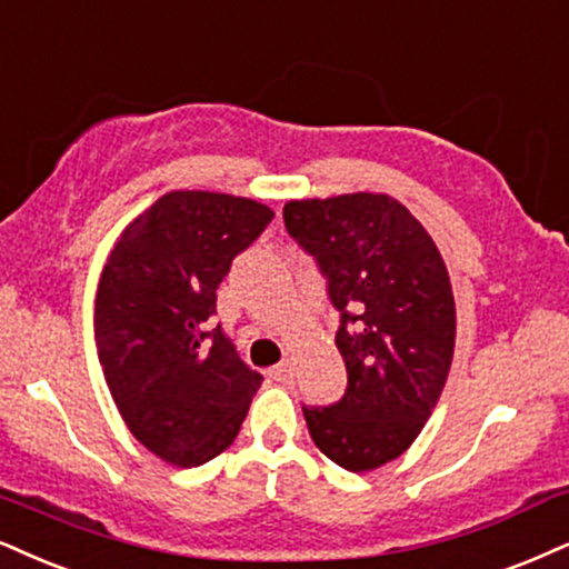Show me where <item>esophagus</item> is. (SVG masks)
<instances>
[{
  "label": "esophagus",
  "instance_id": "1",
  "mask_svg": "<svg viewBox=\"0 0 569 569\" xmlns=\"http://www.w3.org/2000/svg\"><path fill=\"white\" fill-rule=\"evenodd\" d=\"M271 380H277V382H287V380H292V363L290 361H282V363H277V367H273L271 371Z\"/></svg>",
  "mask_w": 569,
  "mask_h": 569
}]
</instances>
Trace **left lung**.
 Listing matches in <instances>:
<instances>
[{"mask_svg":"<svg viewBox=\"0 0 569 569\" xmlns=\"http://www.w3.org/2000/svg\"><path fill=\"white\" fill-rule=\"evenodd\" d=\"M282 216L325 273L348 371L338 403L303 406L308 432L335 465L369 472L417 440L443 392L456 342L451 279L427 229L388 194L290 200Z\"/></svg>","mask_w":569,"mask_h":569,"instance_id":"left-lung-1","label":"left lung"}]
</instances>
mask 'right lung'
I'll use <instances>...</instances> for the list:
<instances>
[{
  "instance_id": "right-lung-1",
  "label": "right lung",
  "mask_w": 569,
  "mask_h": 569,
  "mask_svg": "<svg viewBox=\"0 0 569 569\" xmlns=\"http://www.w3.org/2000/svg\"><path fill=\"white\" fill-rule=\"evenodd\" d=\"M271 219L263 202L179 189L110 250L97 287V356L131 435L168 465L200 467L227 451L261 388L213 313L231 261Z\"/></svg>"
}]
</instances>
